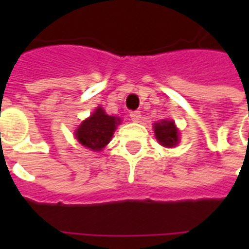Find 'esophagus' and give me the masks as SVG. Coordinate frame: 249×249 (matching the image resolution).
<instances>
[{
  "label": "esophagus",
  "mask_w": 249,
  "mask_h": 249,
  "mask_svg": "<svg viewBox=\"0 0 249 249\" xmlns=\"http://www.w3.org/2000/svg\"><path fill=\"white\" fill-rule=\"evenodd\" d=\"M141 116H142V115H141L140 111H132V112H130V119H132L133 121H136V123H138V121L141 120Z\"/></svg>",
  "instance_id": "1"
}]
</instances>
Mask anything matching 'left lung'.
<instances>
[{"label": "left lung", "mask_w": 249, "mask_h": 249, "mask_svg": "<svg viewBox=\"0 0 249 249\" xmlns=\"http://www.w3.org/2000/svg\"><path fill=\"white\" fill-rule=\"evenodd\" d=\"M156 140L164 147H176L179 142L178 140V129L172 120H161L154 124Z\"/></svg>", "instance_id": "left-lung-1"}]
</instances>
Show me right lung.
<instances>
[{"label":"right lung","instance_id":"obj_1","mask_svg":"<svg viewBox=\"0 0 249 249\" xmlns=\"http://www.w3.org/2000/svg\"><path fill=\"white\" fill-rule=\"evenodd\" d=\"M120 123V117L109 116L102 107H97L90 117L76 129V140L91 151H101L109 143L113 132Z\"/></svg>","mask_w":249,"mask_h":249}]
</instances>
